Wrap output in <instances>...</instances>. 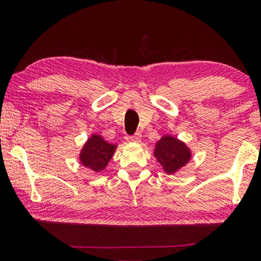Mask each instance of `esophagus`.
Here are the masks:
<instances>
[{
  "instance_id": "esophagus-1",
  "label": "esophagus",
  "mask_w": 261,
  "mask_h": 261,
  "mask_svg": "<svg viewBox=\"0 0 261 261\" xmlns=\"http://www.w3.org/2000/svg\"><path fill=\"white\" fill-rule=\"evenodd\" d=\"M141 139V134L140 133H135L134 135H130V137H127V141L129 142H139Z\"/></svg>"
}]
</instances>
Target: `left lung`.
I'll use <instances>...</instances> for the list:
<instances>
[{
  "instance_id": "left-lung-1",
  "label": "left lung",
  "mask_w": 261,
  "mask_h": 261,
  "mask_svg": "<svg viewBox=\"0 0 261 261\" xmlns=\"http://www.w3.org/2000/svg\"><path fill=\"white\" fill-rule=\"evenodd\" d=\"M154 156L166 173H174L191 158L188 146L174 137L165 135L155 144Z\"/></svg>"
}]
</instances>
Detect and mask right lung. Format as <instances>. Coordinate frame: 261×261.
<instances>
[{
  "label": "right lung",
  "mask_w": 261,
  "mask_h": 261,
  "mask_svg": "<svg viewBox=\"0 0 261 261\" xmlns=\"http://www.w3.org/2000/svg\"><path fill=\"white\" fill-rule=\"evenodd\" d=\"M115 149L116 145L109 144L101 135L94 134L82 148L80 160L82 165L89 167L95 172H99L108 165Z\"/></svg>",
  "instance_id": "right-lung-1"
}]
</instances>
